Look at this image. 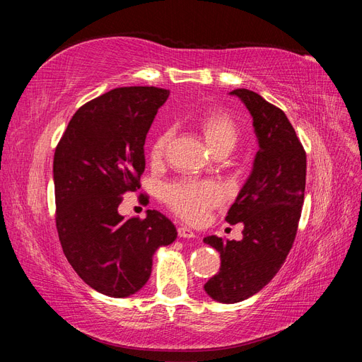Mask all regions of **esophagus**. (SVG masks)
Returning a JSON list of instances; mask_svg holds the SVG:
<instances>
[{"label": "esophagus", "mask_w": 362, "mask_h": 362, "mask_svg": "<svg viewBox=\"0 0 362 362\" xmlns=\"http://www.w3.org/2000/svg\"><path fill=\"white\" fill-rule=\"evenodd\" d=\"M178 235H180L181 238H194V237H196V234L192 231L190 228H187V226H180V228H178Z\"/></svg>", "instance_id": "esophagus-1"}]
</instances>
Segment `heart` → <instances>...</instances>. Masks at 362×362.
<instances>
[{"instance_id":"b5f03b06","label":"heart","mask_w":362,"mask_h":362,"mask_svg":"<svg viewBox=\"0 0 362 362\" xmlns=\"http://www.w3.org/2000/svg\"><path fill=\"white\" fill-rule=\"evenodd\" d=\"M201 129L208 145L214 151L222 146L237 144L238 128L231 115L223 110H210L201 117ZM172 136L170 129H164L152 140L149 157L152 161H158L164 156V151ZM164 202L170 210L189 223H199L206 217L211 208L221 205L225 199L223 189L214 181H194L181 180L169 184L163 193Z\"/></svg>"}]
</instances>
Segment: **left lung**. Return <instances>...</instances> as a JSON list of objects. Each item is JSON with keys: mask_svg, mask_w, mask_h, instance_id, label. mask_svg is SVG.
<instances>
[{"mask_svg": "<svg viewBox=\"0 0 362 362\" xmlns=\"http://www.w3.org/2000/svg\"><path fill=\"white\" fill-rule=\"evenodd\" d=\"M231 95L252 115L259 149L225 217L231 225L243 222V238H204L221 254V269L204 288L222 303L254 296L286 262L298 233L306 180V152L286 113L252 90L235 89Z\"/></svg>", "mask_w": 362, "mask_h": 362, "instance_id": "8db88e82", "label": "left lung"}]
</instances>
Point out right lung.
Masks as SVG:
<instances>
[{
    "label": "right lung",
    "instance_id": "right-lung-1",
    "mask_svg": "<svg viewBox=\"0 0 362 362\" xmlns=\"http://www.w3.org/2000/svg\"><path fill=\"white\" fill-rule=\"evenodd\" d=\"M169 90L117 87L81 105L54 152L56 226L69 264L87 286L128 298L151 276L152 255L177 238L166 216L117 213L122 194L140 189L145 139Z\"/></svg>",
    "mask_w": 362,
    "mask_h": 362
}]
</instances>
